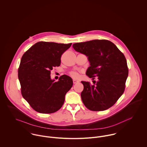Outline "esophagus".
I'll list each match as a JSON object with an SVG mask.
<instances>
[{"label": "esophagus", "mask_w": 147, "mask_h": 147, "mask_svg": "<svg viewBox=\"0 0 147 147\" xmlns=\"http://www.w3.org/2000/svg\"><path fill=\"white\" fill-rule=\"evenodd\" d=\"M79 82L78 81V80H73V83H74V84H76V83H79Z\"/></svg>", "instance_id": "esophagus-1"}]
</instances>
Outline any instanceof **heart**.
<instances>
[{
  "mask_svg": "<svg viewBox=\"0 0 147 147\" xmlns=\"http://www.w3.org/2000/svg\"><path fill=\"white\" fill-rule=\"evenodd\" d=\"M70 75L71 77L75 78V79H77L79 78V74L76 72H75V71H73V72H71L70 73Z\"/></svg>",
  "mask_w": 147,
  "mask_h": 147,
  "instance_id": "1",
  "label": "heart"
}]
</instances>
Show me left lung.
<instances>
[{"instance_id":"obj_1","label":"left lung","mask_w":147,"mask_h":147,"mask_svg":"<svg viewBox=\"0 0 147 147\" xmlns=\"http://www.w3.org/2000/svg\"><path fill=\"white\" fill-rule=\"evenodd\" d=\"M74 49L88 57L90 66L86 75L94 79L93 85L82 81L81 97L84 105L92 111H103L114 105L123 94L128 69L124 54L113 42L94 40L74 43Z\"/></svg>"}]
</instances>
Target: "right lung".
<instances>
[{
  "instance_id": "1",
  "label": "right lung",
  "mask_w": 147,
  "mask_h": 147,
  "mask_svg": "<svg viewBox=\"0 0 147 147\" xmlns=\"http://www.w3.org/2000/svg\"><path fill=\"white\" fill-rule=\"evenodd\" d=\"M71 45L41 41L22 55L18 69L21 94L35 111L51 114L63 105L65 95L72 86V79L63 75L55 82L50 75L53 67L60 65L62 55Z\"/></svg>"
}]
</instances>
